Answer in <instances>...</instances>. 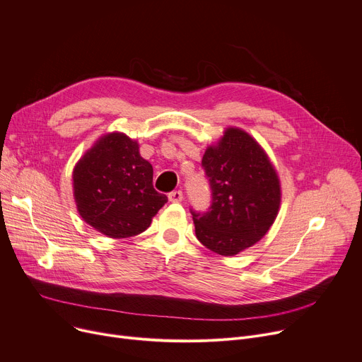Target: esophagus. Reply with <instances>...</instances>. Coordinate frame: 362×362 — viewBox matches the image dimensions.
I'll list each match as a JSON object with an SVG mask.
<instances>
[{
	"label": "esophagus",
	"instance_id": "obj_1",
	"mask_svg": "<svg viewBox=\"0 0 362 362\" xmlns=\"http://www.w3.org/2000/svg\"><path fill=\"white\" fill-rule=\"evenodd\" d=\"M168 199H169V202H173V203H180L182 200V191L181 189L171 191V193L168 194Z\"/></svg>",
	"mask_w": 362,
	"mask_h": 362
}]
</instances>
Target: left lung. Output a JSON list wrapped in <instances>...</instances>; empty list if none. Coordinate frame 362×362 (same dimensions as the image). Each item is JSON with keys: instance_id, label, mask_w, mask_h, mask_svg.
I'll return each instance as SVG.
<instances>
[{"instance_id": "left-lung-1", "label": "left lung", "mask_w": 362, "mask_h": 362, "mask_svg": "<svg viewBox=\"0 0 362 362\" xmlns=\"http://www.w3.org/2000/svg\"><path fill=\"white\" fill-rule=\"evenodd\" d=\"M202 165L210 181L207 214L193 211L197 240L229 257L259 243L279 214L281 180L259 141L238 127H228L207 146Z\"/></svg>"}]
</instances>
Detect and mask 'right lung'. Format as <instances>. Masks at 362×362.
Returning <instances> with one entry per match:
<instances>
[{"label": "right lung", "mask_w": 362, "mask_h": 362, "mask_svg": "<svg viewBox=\"0 0 362 362\" xmlns=\"http://www.w3.org/2000/svg\"><path fill=\"white\" fill-rule=\"evenodd\" d=\"M73 194L83 221L110 238L139 235L168 202L153 188V168L137 140L119 132L100 136L78 159Z\"/></svg>", "instance_id": "obj_1"}]
</instances>
